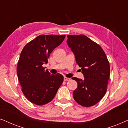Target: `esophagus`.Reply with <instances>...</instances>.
Instances as JSON below:
<instances>
[{"label": "esophagus", "instance_id": "34e87169", "mask_svg": "<svg viewBox=\"0 0 128 128\" xmlns=\"http://www.w3.org/2000/svg\"><path fill=\"white\" fill-rule=\"evenodd\" d=\"M64 80L65 81H70V78H67V77H66V76H64Z\"/></svg>", "mask_w": 128, "mask_h": 128}]
</instances>
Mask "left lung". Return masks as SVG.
<instances>
[{"mask_svg": "<svg viewBox=\"0 0 128 128\" xmlns=\"http://www.w3.org/2000/svg\"><path fill=\"white\" fill-rule=\"evenodd\" d=\"M67 42L81 68L84 79L72 78L78 86L73 97L78 104L91 106L98 102L106 92L110 66L104 51L99 44L83 34L68 35Z\"/></svg>", "mask_w": 128, "mask_h": 128, "instance_id": "left-lung-1", "label": "left lung"}]
</instances>
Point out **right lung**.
<instances>
[{
  "instance_id": "add662e5",
  "label": "right lung",
  "mask_w": 128,
  "mask_h": 128,
  "mask_svg": "<svg viewBox=\"0 0 128 128\" xmlns=\"http://www.w3.org/2000/svg\"><path fill=\"white\" fill-rule=\"evenodd\" d=\"M65 37L66 35L38 36L22 50L17 74L23 94L32 103L43 105L50 102L62 84V75H51L42 65L48 62L50 54L60 45Z\"/></svg>"
}]
</instances>
